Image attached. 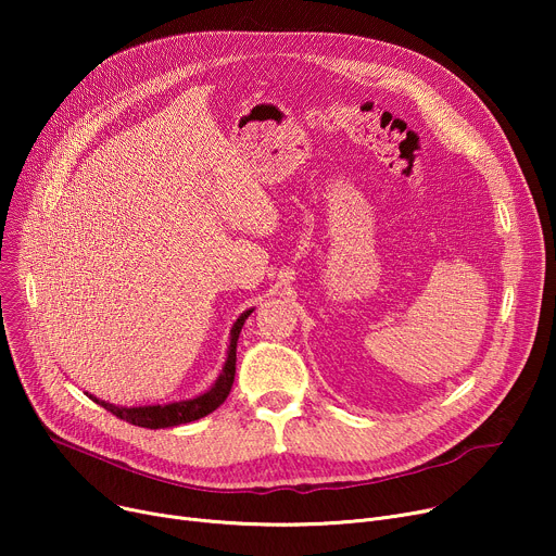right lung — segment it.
<instances>
[{
  "label": "right lung",
  "mask_w": 556,
  "mask_h": 556,
  "mask_svg": "<svg viewBox=\"0 0 556 556\" xmlns=\"http://www.w3.org/2000/svg\"><path fill=\"white\" fill-rule=\"evenodd\" d=\"M252 313L245 311L241 313V317L233 323L231 333H229V349H227V361L223 365L220 376L216 378V383L200 396L187 399V401H175V403H166V405H139V407H119V405H112L105 403L97 396L90 394V399L94 403H99L101 407H105L108 413H112L114 417H119L132 426H141V428H173V426H180V424H189L195 421L200 417H207L210 413H214L216 407L227 399L231 383H233V374H237V342H239V333L245 325L248 315Z\"/></svg>",
  "instance_id": "right-lung-1"
}]
</instances>
